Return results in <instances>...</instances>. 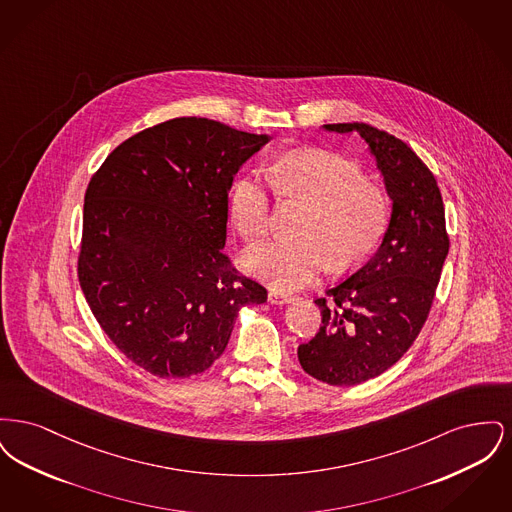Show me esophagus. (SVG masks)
Instances as JSON below:
<instances>
[{
	"label": "esophagus",
	"mask_w": 512,
	"mask_h": 512,
	"mask_svg": "<svg viewBox=\"0 0 512 512\" xmlns=\"http://www.w3.org/2000/svg\"><path fill=\"white\" fill-rule=\"evenodd\" d=\"M268 301H270L272 305H284V303H292L293 295L278 292V290H270V292H268Z\"/></svg>",
	"instance_id": "obj_1"
}]
</instances>
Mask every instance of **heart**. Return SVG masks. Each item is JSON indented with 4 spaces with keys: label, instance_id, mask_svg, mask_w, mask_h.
Returning <instances> with one entry per match:
<instances>
[{
    "label": "heart",
    "instance_id": "obj_1",
    "mask_svg": "<svg viewBox=\"0 0 512 512\" xmlns=\"http://www.w3.org/2000/svg\"><path fill=\"white\" fill-rule=\"evenodd\" d=\"M278 199L297 201L305 211L297 220L299 238L253 249L245 267L276 290L311 284L328 261L336 270L357 267L380 245L390 205L384 190L357 167L324 149L284 155L268 172ZM232 222L247 245L263 242L272 226V199L257 176L236 182L230 197Z\"/></svg>",
    "mask_w": 512,
    "mask_h": 512
}]
</instances>
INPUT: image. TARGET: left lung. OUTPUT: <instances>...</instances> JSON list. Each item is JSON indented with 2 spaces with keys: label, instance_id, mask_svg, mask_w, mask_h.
Listing matches in <instances>:
<instances>
[{
  "label": "left lung",
  "instance_id": "1",
  "mask_svg": "<svg viewBox=\"0 0 512 512\" xmlns=\"http://www.w3.org/2000/svg\"><path fill=\"white\" fill-rule=\"evenodd\" d=\"M357 132L384 174L393 209L378 251L315 303L322 324L297 347L303 370L330 386L380 376L413 345L430 315L449 251L438 182L403 140L366 122L324 124Z\"/></svg>",
  "mask_w": 512,
  "mask_h": 512
}]
</instances>
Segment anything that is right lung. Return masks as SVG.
Returning <instances> with one entry per match:
<instances>
[{
    "mask_svg": "<svg viewBox=\"0 0 512 512\" xmlns=\"http://www.w3.org/2000/svg\"><path fill=\"white\" fill-rule=\"evenodd\" d=\"M268 142L180 117L115 147L84 195L78 280L107 338L159 378L213 365L244 305L267 290L222 251L228 190Z\"/></svg>",
    "mask_w": 512,
    "mask_h": 512,
    "instance_id": "1",
    "label": "right lung"
}]
</instances>
